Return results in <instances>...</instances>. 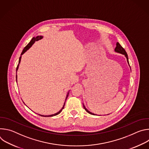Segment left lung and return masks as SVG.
I'll return each mask as SVG.
<instances>
[{
	"label": "left lung",
	"instance_id": "left-lung-1",
	"mask_svg": "<svg viewBox=\"0 0 149 149\" xmlns=\"http://www.w3.org/2000/svg\"><path fill=\"white\" fill-rule=\"evenodd\" d=\"M115 51L116 52H118V53H120V54H123V55H125V56L126 57V58H127V62H128V63L129 64V58H128V55H127V52H126V51H125V49L121 46V45L118 43V42H117V44H116V48H115ZM83 106H84V109L86 110V111L87 112V113H88L89 114H92V115H95V114H94V113H91L90 111H89L86 108V107H85L84 106V105L83 104Z\"/></svg>",
	"mask_w": 149,
	"mask_h": 149
}]
</instances>
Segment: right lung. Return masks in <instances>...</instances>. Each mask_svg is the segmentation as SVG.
<instances>
[{"mask_svg": "<svg viewBox=\"0 0 149 149\" xmlns=\"http://www.w3.org/2000/svg\"><path fill=\"white\" fill-rule=\"evenodd\" d=\"M42 38H43V36H36V38H35V37H33V38H32V39H31V40L30 41V42L24 48V49H23V51H22V52L21 53V55H23L26 51H27V50H28L31 47H32V45L35 43V41H37V40H39V39H41ZM21 57L22 56H20V58H19V63H18V65H17V68H16V72H17V70H18V68H19V64L20 63V60H21ZM16 81H17V75H16ZM68 94H69V92L68 93V94H67V97H66V99L67 98V97H68ZM65 102H64V104H63V107L61 109V110L59 111H58V113H55V114H52V115H49V116H44V115H40V114H39V116H43V117H53V116H56V115H58V114H59L61 111H62V109L64 108V105H65Z\"/></svg>", "mask_w": 149, "mask_h": 149, "instance_id": "obj_1", "label": "right lung"}]
</instances>
